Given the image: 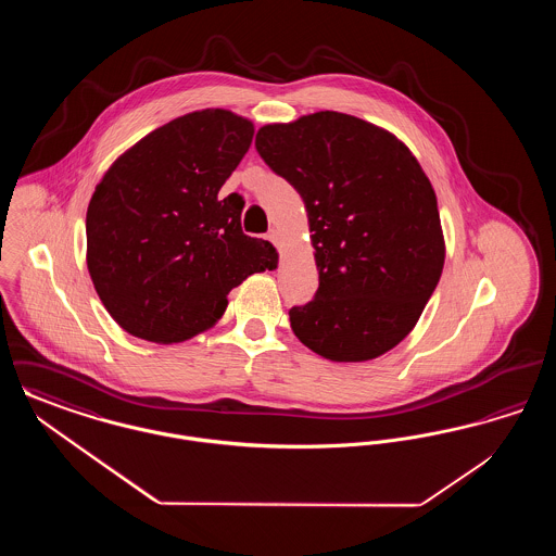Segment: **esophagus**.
I'll return each instance as SVG.
<instances>
[{
  "label": "esophagus",
  "mask_w": 556,
  "mask_h": 556,
  "mask_svg": "<svg viewBox=\"0 0 556 556\" xmlns=\"http://www.w3.org/2000/svg\"><path fill=\"white\" fill-rule=\"evenodd\" d=\"M266 239L270 241V243H275V245H279V241H281V233H279V229H270L268 233H266Z\"/></svg>",
  "instance_id": "esophagus-1"
}]
</instances>
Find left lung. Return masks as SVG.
<instances>
[{"instance_id":"obj_1","label":"left lung","mask_w":556,"mask_h":556,"mask_svg":"<svg viewBox=\"0 0 556 556\" xmlns=\"http://www.w3.org/2000/svg\"><path fill=\"white\" fill-rule=\"evenodd\" d=\"M256 150L308 212L318 290L293 306L295 338L336 363H363L417 325L444 268L435 191L392 132L315 112L256 132Z\"/></svg>"}]
</instances>
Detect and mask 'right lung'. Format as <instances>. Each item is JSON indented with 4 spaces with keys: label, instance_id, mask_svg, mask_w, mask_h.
Returning <instances> with one entry per match:
<instances>
[{
    "label": "right lung",
    "instance_id": "obj_1",
    "mask_svg": "<svg viewBox=\"0 0 556 556\" xmlns=\"http://www.w3.org/2000/svg\"><path fill=\"white\" fill-rule=\"evenodd\" d=\"M254 125L200 110L146 135L108 168L87 208V268L135 338L173 344L212 327L227 293L277 266L265 239L241 231L243 200L218 191L245 156Z\"/></svg>",
    "mask_w": 556,
    "mask_h": 556
}]
</instances>
